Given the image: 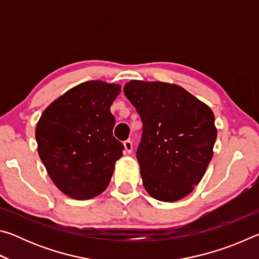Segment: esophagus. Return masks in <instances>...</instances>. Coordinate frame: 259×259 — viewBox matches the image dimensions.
<instances>
[{"mask_svg": "<svg viewBox=\"0 0 259 259\" xmlns=\"http://www.w3.org/2000/svg\"><path fill=\"white\" fill-rule=\"evenodd\" d=\"M123 145H124V150L126 153H131L133 151V143H131L130 139H126L123 142Z\"/></svg>", "mask_w": 259, "mask_h": 259, "instance_id": "obj_1", "label": "esophagus"}]
</instances>
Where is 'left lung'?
Segmentation results:
<instances>
[{
	"instance_id": "left-lung-1",
	"label": "left lung",
	"mask_w": 259,
	"mask_h": 259,
	"mask_svg": "<svg viewBox=\"0 0 259 259\" xmlns=\"http://www.w3.org/2000/svg\"><path fill=\"white\" fill-rule=\"evenodd\" d=\"M123 93L143 122L137 160L144 187L163 202L185 198L212 159L217 137L212 111L169 83L133 80Z\"/></svg>"
}]
</instances>
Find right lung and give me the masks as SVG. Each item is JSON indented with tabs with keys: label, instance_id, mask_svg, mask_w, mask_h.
<instances>
[{
	"label": "right lung",
	"instance_id": "right-lung-1",
	"mask_svg": "<svg viewBox=\"0 0 259 259\" xmlns=\"http://www.w3.org/2000/svg\"><path fill=\"white\" fill-rule=\"evenodd\" d=\"M120 85L81 83L55 100L35 130L40 159L65 194L87 200L106 190L124 146L113 136L109 111Z\"/></svg>",
	"mask_w": 259,
	"mask_h": 259
}]
</instances>
